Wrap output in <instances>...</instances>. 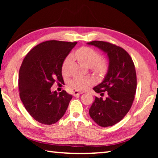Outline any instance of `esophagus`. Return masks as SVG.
<instances>
[{
  "mask_svg": "<svg viewBox=\"0 0 158 158\" xmlns=\"http://www.w3.org/2000/svg\"><path fill=\"white\" fill-rule=\"evenodd\" d=\"M82 93H83V92H81V91H78V90H75V91L73 92V95L74 96H76V95H79L80 94H82Z\"/></svg>",
  "mask_w": 158,
  "mask_h": 158,
  "instance_id": "34e87169",
  "label": "esophagus"
}]
</instances>
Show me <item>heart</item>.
<instances>
[{
	"instance_id": "1",
	"label": "heart",
	"mask_w": 158,
	"mask_h": 158,
	"mask_svg": "<svg viewBox=\"0 0 158 158\" xmlns=\"http://www.w3.org/2000/svg\"><path fill=\"white\" fill-rule=\"evenodd\" d=\"M74 57L80 63L91 67L92 70L96 74H103L107 69V63L103 59H101V56L97 51L90 47H83L77 49L74 53ZM73 57L68 55L64 59L62 65V72L64 74H68L70 68ZM91 84V79L82 77H74L69 82V86L74 90H84Z\"/></svg>"
}]
</instances>
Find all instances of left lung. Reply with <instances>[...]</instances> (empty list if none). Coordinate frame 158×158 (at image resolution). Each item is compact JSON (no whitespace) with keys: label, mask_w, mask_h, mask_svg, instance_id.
<instances>
[{"label":"left lung","mask_w":158,"mask_h":158,"mask_svg":"<svg viewBox=\"0 0 158 158\" xmlns=\"http://www.w3.org/2000/svg\"><path fill=\"white\" fill-rule=\"evenodd\" d=\"M87 44L107 53L109 61L105 79L93 88L101 96L106 92L107 97H95L89 109L90 116L101 127L112 126L123 118L132 105L137 89L135 64L129 53L116 45L103 41Z\"/></svg>","instance_id":"8db88e82"}]
</instances>
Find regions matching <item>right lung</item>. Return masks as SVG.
Instances as JSON below:
<instances>
[{"instance_id": "right-lung-1", "label": "right lung", "mask_w": 158, "mask_h": 158, "mask_svg": "<svg viewBox=\"0 0 158 158\" xmlns=\"http://www.w3.org/2000/svg\"><path fill=\"white\" fill-rule=\"evenodd\" d=\"M77 42L49 40L37 44L23 59L19 74L21 100L29 114L42 124L52 125L63 116L73 95L65 90L52 92L62 82L63 62Z\"/></svg>"}]
</instances>
